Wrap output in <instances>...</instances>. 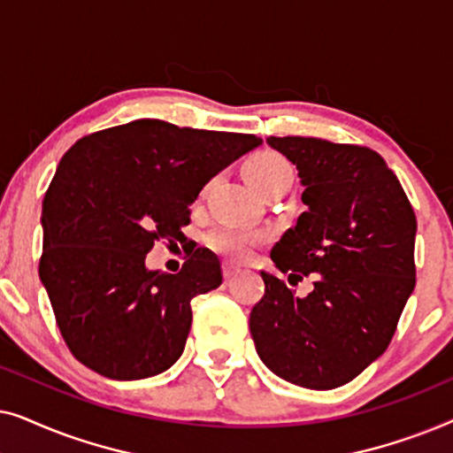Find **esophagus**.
<instances>
[{
    "mask_svg": "<svg viewBox=\"0 0 453 453\" xmlns=\"http://www.w3.org/2000/svg\"><path fill=\"white\" fill-rule=\"evenodd\" d=\"M239 272H241V268H239V265H234V264H228L226 262L225 265H222V274H225L226 280H231V278L237 276Z\"/></svg>",
    "mask_w": 453,
    "mask_h": 453,
    "instance_id": "esophagus-1",
    "label": "esophagus"
}]
</instances>
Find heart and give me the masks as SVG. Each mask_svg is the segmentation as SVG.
I'll list each match as a JSON object with an SVG mask.
<instances>
[{
	"label": "heart",
	"mask_w": 453,
	"mask_h": 453,
	"mask_svg": "<svg viewBox=\"0 0 453 453\" xmlns=\"http://www.w3.org/2000/svg\"><path fill=\"white\" fill-rule=\"evenodd\" d=\"M284 171H293V166L284 157L276 152H259L247 158L243 166V175L247 183L256 191H262L265 185H270L274 179ZM265 239L264 233L243 231V228H219V231L210 233L208 245L216 253L226 256L231 259H245L257 243Z\"/></svg>",
	"instance_id": "b5f03b06"
}]
</instances>
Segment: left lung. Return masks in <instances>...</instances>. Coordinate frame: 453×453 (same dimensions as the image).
<instances>
[{
  "mask_svg": "<svg viewBox=\"0 0 453 453\" xmlns=\"http://www.w3.org/2000/svg\"><path fill=\"white\" fill-rule=\"evenodd\" d=\"M296 165L305 212L272 247L288 280L313 274L296 296L262 272L265 293L250 330L265 367L309 389L344 386L386 352L414 290L417 216L398 177L371 148L319 138H272Z\"/></svg>",
  "mask_w": 453,
  "mask_h": 453,
  "instance_id": "left-lung-1",
  "label": "left lung"
}]
</instances>
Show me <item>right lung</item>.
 <instances>
[{
    "label": "right lung",
    "mask_w": 453,
    "mask_h": 453,
    "mask_svg": "<svg viewBox=\"0 0 453 453\" xmlns=\"http://www.w3.org/2000/svg\"><path fill=\"white\" fill-rule=\"evenodd\" d=\"M262 144L250 134L135 119L78 140L42 200L39 276L72 355L109 380L132 381L175 365L191 299L222 284L212 251L179 274L146 268L157 239L179 241L210 179Z\"/></svg>",
    "instance_id": "add662e5"
}]
</instances>
